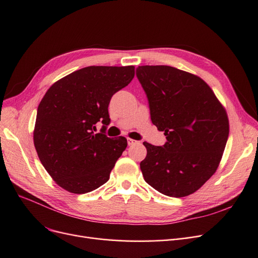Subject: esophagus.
Listing matches in <instances>:
<instances>
[{
    "instance_id": "1",
    "label": "esophagus",
    "mask_w": 258,
    "mask_h": 258,
    "mask_svg": "<svg viewBox=\"0 0 258 258\" xmlns=\"http://www.w3.org/2000/svg\"><path fill=\"white\" fill-rule=\"evenodd\" d=\"M127 142H128V145H134V144H137V143H138V141H136V140L130 139V138L127 139Z\"/></svg>"
}]
</instances>
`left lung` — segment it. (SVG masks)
I'll list each match as a JSON object with an SVG mask.
<instances>
[{"mask_svg": "<svg viewBox=\"0 0 258 258\" xmlns=\"http://www.w3.org/2000/svg\"><path fill=\"white\" fill-rule=\"evenodd\" d=\"M150 103L151 118L167 142H144L140 163L145 182L169 197L198 190L220 165L229 135L225 107L199 76L169 66L137 69Z\"/></svg>", "mask_w": 258, "mask_h": 258, "instance_id": "obj_1", "label": "left lung"}]
</instances>
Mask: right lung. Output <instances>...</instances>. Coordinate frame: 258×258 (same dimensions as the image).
I'll return each mask as SVG.
<instances>
[{"mask_svg":"<svg viewBox=\"0 0 258 258\" xmlns=\"http://www.w3.org/2000/svg\"><path fill=\"white\" fill-rule=\"evenodd\" d=\"M135 77V67L91 66L57 81L38 104L34 146L52 179L72 194H86L106 183L127 139L95 134L110 123L108 104ZM105 126H103L105 128Z\"/></svg>","mask_w":258,"mask_h":258,"instance_id":"add662e5","label":"right lung"}]
</instances>
